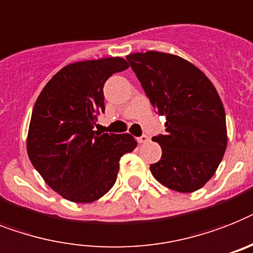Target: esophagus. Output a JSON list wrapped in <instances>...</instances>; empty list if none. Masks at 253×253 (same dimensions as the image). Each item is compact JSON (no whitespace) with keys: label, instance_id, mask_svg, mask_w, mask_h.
<instances>
[{"label":"esophagus","instance_id":"esophagus-1","mask_svg":"<svg viewBox=\"0 0 253 253\" xmlns=\"http://www.w3.org/2000/svg\"><path fill=\"white\" fill-rule=\"evenodd\" d=\"M150 138H149V135H141V137H138V143H146V142H149Z\"/></svg>","mask_w":253,"mask_h":253}]
</instances>
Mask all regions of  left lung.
<instances>
[{
  "label": "left lung",
  "instance_id": "8db88e82",
  "mask_svg": "<svg viewBox=\"0 0 253 253\" xmlns=\"http://www.w3.org/2000/svg\"><path fill=\"white\" fill-rule=\"evenodd\" d=\"M158 114L166 133L152 137L162 159L152 176L178 193H193L214 174L227 145L224 104L210 79L189 60L162 51L126 56Z\"/></svg>",
  "mask_w": 253,
  "mask_h": 253
}]
</instances>
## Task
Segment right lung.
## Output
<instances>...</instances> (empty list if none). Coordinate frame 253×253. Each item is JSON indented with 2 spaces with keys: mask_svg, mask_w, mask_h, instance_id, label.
<instances>
[{
  "mask_svg": "<svg viewBox=\"0 0 253 253\" xmlns=\"http://www.w3.org/2000/svg\"><path fill=\"white\" fill-rule=\"evenodd\" d=\"M128 67L119 56L71 63L37 98L27 152L43 181L64 199L91 203L103 197L116 182L120 158L137 147L129 133L94 130L104 112V83Z\"/></svg>",
  "mask_w": 253,
  "mask_h": 253,
  "instance_id": "add662e5",
  "label": "right lung"
}]
</instances>
